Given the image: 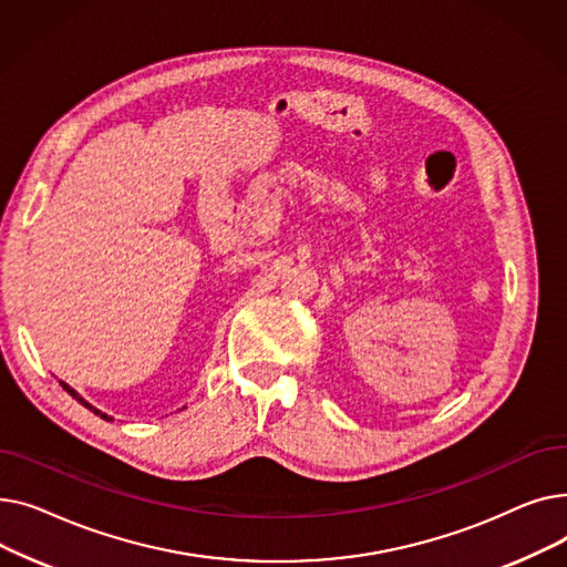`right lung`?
<instances>
[{"label":"right lung","instance_id":"add662e5","mask_svg":"<svg viewBox=\"0 0 567 567\" xmlns=\"http://www.w3.org/2000/svg\"><path fill=\"white\" fill-rule=\"evenodd\" d=\"M59 383H62V389H64V391H66V393H69V395H73V398H75V400H78V402H80V404H82V406H86V409H89V411H94V413H96V415H101V419H105V421H112V419H110V415H107V413H101V411H99V409H96V406H92V404H89V402H86V400H84V398H80V395H78V393H75V391H73V389H71V385H69V383H64V381H59Z\"/></svg>","mask_w":567,"mask_h":567}]
</instances>
